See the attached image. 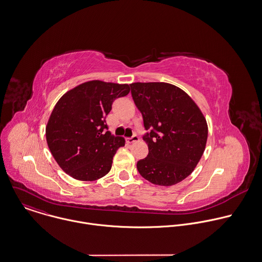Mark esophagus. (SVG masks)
Segmentation results:
<instances>
[{
    "instance_id": "obj_1",
    "label": "esophagus",
    "mask_w": 262,
    "mask_h": 262,
    "mask_svg": "<svg viewBox=\"0 0 262 262\" xmlns=\"http://www.w3.org/2000/svg\"><path fill=\"white\" fill-rule=\"evenodd\" d=\"M139 141V137L137 135H134L132 138H126V142L128 144H133L135 142H138Z\"/></svg>"
}]
</instances>
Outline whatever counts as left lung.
<instances>
[{
    "instance_id": "obj_1",
    "label": "left lung",
    "mask_w": 262,
    "mask_h": 262,
    "mask_svg": "<svg viewBox=\"0 0 262 262\" xmlns=\"http://www.w3.org/2000/svg\"><path fill=\"white\" fill-rule=\"evenodd\" d=\"M147 133L149 153L137 163L140 174L159 186L176 185L189 177L205 150L208 128L195 102L166 82L129 84Z\"/></svg>"
}]
</instances>
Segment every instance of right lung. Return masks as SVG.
<instances>
[{
	"instance_id": "obj_1",
	"label": "right lung",
	"mask_w": 262,
	"mask_h": 262,
	"mask_svg": "<svg viewBox=\"0 0 262 262\" xmlns=\"http://www.w3.org/2000/svg\"><path fill=\"white\" fill-rule=\"evenodd\" d=\"M128 93V84L92 80L60 98L48 121L46 138L63 171L78 181H96L110 171L124 139L112 136L105 119L114 100Z\"/></svg>"
}]
</instances>
